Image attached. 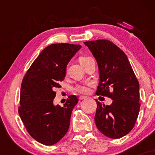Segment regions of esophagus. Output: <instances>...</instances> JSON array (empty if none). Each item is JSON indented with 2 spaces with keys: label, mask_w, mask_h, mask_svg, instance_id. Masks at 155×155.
I'll use <instances>...</instances> for the list:
<instances>
[{
  "label": "esophagus",
  "mask_w": 155,
  "mask_h": 155,
  "mask_svg": "<svg viewBox=\"0 0 155 155\" xmlns=\"http://www.w3.org/2000/svg\"><path fill=\"white\" fill-rule=\"evenodd\" d=\"M87 96H83V95H81V96H79V100H83V99H86L87 98Z\"/></svg>",
  "instance_id": "esophagus-1"
}]
</instances>
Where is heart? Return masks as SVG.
<instances>
[{
	"mask_svg": "<svg viewBox=\"0 0 155 155\" xmlns=\"http://www.w3.org/2000/svg\"><path fill=\"white\" fill-rule=\"evenodd\" d=\"M91 59V58H89V57H80L79 58V63H81V65H84L89 60ZM93 86V84L91 81H87V82L82 83V84H78L75 85L73 88L75 92L79 94H87L90 91V88Z\"/></svg>",
	"mask_w": 155,
	"mask_h": 155,
	"instance_id": "1",
	"label": "heart"
}]
</instances>
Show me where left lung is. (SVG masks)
Instances as JSON below:
<instances>
[{"label":"left lung","instance_id":"1","mask_svg":"<svg viewBox=\"0 0 155 155\" xmlns=\"http://www.w3.org/2000/svg\"><path fill=\"white\" fill-rule=\"evenodd\" d=\"M84 44L98 65L100 81L96 94L113 100L110 106L96 100L95 124L108 138H122L132 130L138 118L139 83L126 54L111 41L99 39Z\"/></svg>","mask_w":155,"mask_h":155}]
</instances>
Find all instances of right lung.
<instances>
[{
    "label": "right lung",
    "instance_id": "right-lung-1",
    "mask_svg": "<svg viewBox=\"0 0 155 155\" xmlns=\"http://www.w3.org/2000/svg\"><path fill=\"white\" fill-rule=\"evenodd\" d=\"M81 45L54 44L42 50L23 77L19 117L32 138L44 145L58 143L66 134L78 97L69 95L63 106L53 105L68 62Z\"/></svg>",
    "mask_w": 155,
    "mask_h": 155
}]
</instances>
